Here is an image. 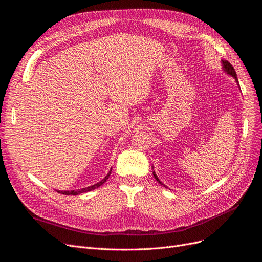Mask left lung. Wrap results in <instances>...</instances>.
<instances>
[{
  "mask_svg": "<svg viewBox=\"0 0 262 262\" xmlns=\"http://www.w3.org/2000/svg\"><path fill=\"white\" fill-rule=\"evenodd\" d=\"M222 66H223V70H224V72L225 73H227L228 75H231V76H233L234 78H235V81H236V83H237V85L239 86V84H238V80H237V74H236V72H235V70H234V68L232 67V64L231 63H229L228 61H224V60H222ZM153 175H154V177H155V179L157 180V182L158 184H161V185H163L165 188H167L166 187L163 182L158 179V177L156 176V173H155V171H153Z\"/></svg>",
  "mask_w": 262,
  "mask_h": 262,
  "instance_id": "obj_1",
  "label": "left lung"
}]
</instances>
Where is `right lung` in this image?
Instances as JSON below:
<instances>
[{"instance_id":"1","label":"right lung","mask_w":262,"mask_h":262,"mask_svg":"<svg viewBox=\"0 0 262 262\" xmlns=\"http://www.w3.org/2000/svg\"><path fill=\"white\" fill-rule=\"evenodd\" d=\"M110 173H112V169L109 170V172L107 173L106 175V177L105 178H102L99 182H97V184H95V185H93V186H90V187H86V188H82V189H78V190H71V191H61V190H57V191L59 192V193H62V194H66V195H77V194H80V193H83V192H87V191H92V190H94V189H96V188H98V187H100L102 184H105L106 182V180L108 179V177L110 176Z\"/></svg>"}]
</instances>
